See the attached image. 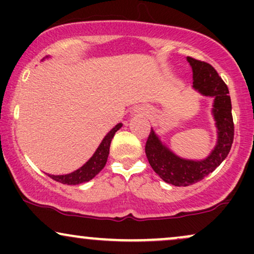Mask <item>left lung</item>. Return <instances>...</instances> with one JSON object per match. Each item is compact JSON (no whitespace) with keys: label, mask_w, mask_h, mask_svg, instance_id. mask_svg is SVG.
Returning <instances> with one entry per match:
<instances>
[{"label":"left lung","mask_w":254,"mask_h":254,"mask_svg":"<svg viewBox=\"0 0 254 254\" xmlns=\"http://www.w3.org/2000/svg\"><path fill=\"white\" fill-rule=\"evenodd\" d=\"M193 71V87L206 97H214V113L218 139L212 153L202 161L184 160L174 155L161 143L153 129L145 143V155L155 173L174 186H189L200 182L222 164L234 139V123L229 90L218 72L209 63L188 57Z\"/></svg>","instance_id":"1"}]
</instances>
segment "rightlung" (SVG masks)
I'll use <instances>...</instances> for the list:
<instances>
[{
  "instance_id": "obj_1",
  "label": "right lung",
  "mask_w": 254,
  "mask_h": 254,
  "mask_svg": "<svg viewBox=\"0 0 254 254\" xmlns=\"http://www.w3.org/2000/svg\"><path fill=\"white\" fill-rule=\"evenodd\" d=\"M122 124L116 125L112 130L105 136L97 151L94 153L88 161L84 164L82 167L78 168L77 171L72 172V173L64 174V176H51L49 174V177L52 178L54 180H56L58 183L62 184H68V185H76V184H81L84 182H88V180L93 179L97 174L105 167L107 161V157L110 154V145L111 141H112L113 136L117 131L121 129Z\"/></svg>"
}]
</instances>
